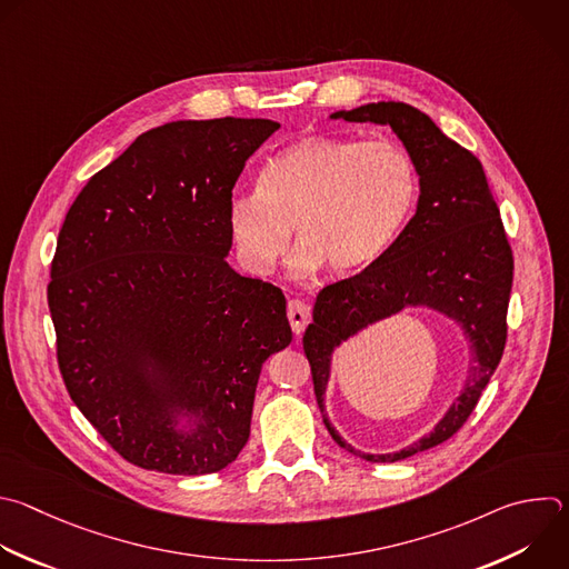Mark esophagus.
<instances>
[{
	"label": "esophagus",
	"instance_id": "1",
	"mask_svg": "<svg viewBox=\"0 0 569 569\" xmlns=\"http://www.w3.org/2000/svg\"><path fill=\"white\" fill-rule=\"evenodd\" d=\"M288 321L295 335H301L303 328L310 323V306L303 299H290L288 301Z\"/></svg>",
	"mask_w": 569,
	"mask_h": 569
}]
</instances>
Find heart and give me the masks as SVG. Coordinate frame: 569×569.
Masks as SVG:
<instances>
[{
  "label": "heart",
  "instance_id": "b5f03b06",
  "mask_svg": "<svg viewBox=\"0 0 569 569\" xmlns=\"http://www.w3.org/2000/svg\"><path fill=\"white\" fill-rule=\"evenodd\" d=\"M418 194V167L396 140L306 136L263 164L254 192L230 199L228 228L254 274L277 268L295 228L299 274L326 266L350 277L393 248Z\"/></svg>",
  "mask_w": 569,
  "mask_h": 569
}]
</instances>
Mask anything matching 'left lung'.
I'll use <instances>...</instances> for the list:
<instances>
[{
	"mask_svg": "<svg viewBox=\"0 0 569 569\" xmlns=\"http://www.w3.org/2000/svg\"><path fill=\"white\" fill-rule=\"evenodd\" d=\"M330 118L389 124L418 167L420 199L416 217L380 261L317 295L303 352L321 413L331 350L375 320L427 305L456 318L472 343L475 363L461 398L429 437L398 455L355 452L323 415L341 449L368 462H398L442 445L473 413L505 350L513 254L480 160L427 113L405 102H370Z\"/></svg>",
	"mask_w": 569,
	"mask_h": 569,
	"instance_id": "left-lung-1",
	"label": "left lung"
}]
</instances>
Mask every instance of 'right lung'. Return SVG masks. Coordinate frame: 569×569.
Returning a JSON list of instances; mask_svg holds the SVG:
<instances>
[{
    "instance_id": "obj_1",
    "label": "right lung",
    "mask_w": 569,
    "mask_h": 569,
    "mask_svg": "<svg viewBox=\"0 0 569 569\" xmlns=\"http://www.w3.org/2000/svg\"><path fill=\"white\" fill-rule=\"evenodd\" d=\"M277 129L263 118L149 129L67 212L47 290L58 366L82 416L140 469L228 467L250 438L263 361L292 341L283 292L226 261L232 189Z\"/></svg>"
}]
</instances>
